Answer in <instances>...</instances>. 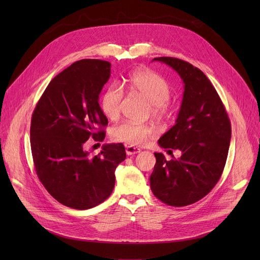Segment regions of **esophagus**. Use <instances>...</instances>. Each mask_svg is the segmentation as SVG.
<instances>
[{"mask_svg": "<svg viewBox=\"0 0 260 260\" xmlns=\"http://www.w3.org/2000/svg\"><path fill=\"white\" fill-rule=\"evenodd\" d=\"M125 152H126V155L127 156H132V155H135V154H138L140 152V148H137V147H134V146H126L125 148Z\"/></svg>", "mask_w": 260, "mask_h": 260, "instance_id": "34e87169", "label": "esophagus"}]
</instances>
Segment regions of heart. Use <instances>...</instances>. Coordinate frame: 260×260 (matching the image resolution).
Returning a JSON list of instances; mask_svg holds the SVG:
<instances>
[{
	"label": "heart",
	"mask_w": 260,
	"mask_h": 260,
	"mask_svg": "<svg viewBox=\"0 0 260 260\" xmlns=\"http://www.w3.org/2000/svg\"><path fill=\"white\" fill-rule=\"evenodd\" d=\"M131 90L149 102L148 114L153 118L161 120L171 112L170 98L172 88L169 82L161 75L151 70H138L133 72L127 78ZM123 90L117 84L109 85L103 92L100 105L103 114L109 120H116L120 115ZM114 140L131 146H142L156 136L155 129L146 124H137L124 121L112 129Z\"/></svg>",
	"instance_id": "heart-1"
}]
</instances>
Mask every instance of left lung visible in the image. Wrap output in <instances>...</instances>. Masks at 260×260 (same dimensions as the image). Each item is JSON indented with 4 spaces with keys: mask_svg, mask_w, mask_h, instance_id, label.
Segmentation results:
<instances>
[{
    "mask_svg": "<svg viewBox=\"0 0 260 260\" xmlns=\"http://www.w3.org/2000/svg\"><path fill=\"white\" fill-rule=\"evenodd\" d=\"M178 73L184 83L176 124L158 143L180 149V158L168 161L155 153L156 165L149 178L153 194L172 207H185L206 195L220 179L229 153L231 123L222 101L199 68L183 60L160 57Z\"/></svg>",
    "mask_w": 260,
    "mask_h": 260,
    "instance_id": "1",
    "label": "left lung"
}]
</instances>
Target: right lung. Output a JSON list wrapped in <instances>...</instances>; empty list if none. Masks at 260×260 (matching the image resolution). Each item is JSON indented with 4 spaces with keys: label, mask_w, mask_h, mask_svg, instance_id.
<instances>
[{
    "label": "right lung",
    "mask_w": 260,
    "mask_h": 260,
    "mask_svg": "<svg viewBox=\"0 0 260 260\" xmlns=\"http://www.w3.org/2000/svg\"><path fill=\"white\" fill-rule=\"evenodd\" d=\"M112 64L97 59L73 63L54 77L40 98L30 125L37 175L47 192L64 206L91 209L115 186V171L126 158L122 143L104 144L97 156L83 149L92 137L103 141L107 118L99 94L111 77Z\"/></svg>",
    "instance_id": "obj_1"
}]
</instances>
